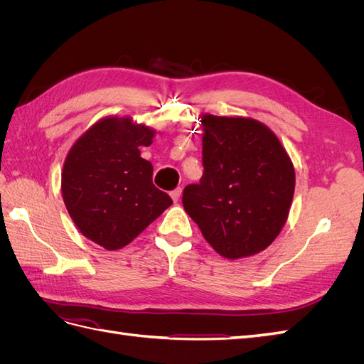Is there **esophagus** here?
Returning a JSON list of instances; mask_svg holds the SVG:
<instances>
[{"instance_id": "obj_1", "label": "esophagus", "mask_w": 364, "mask_h": 364, "mask_svg": "<svg viewBox=\"0 0 364 364\" xmlns=\"http://www.w3.org/2000/svg\"><path fill=\"white\" fill-rule=\"evenodd\" d=\"M181 194H182V188H176V190H173V191L170 193L171 199H173L174 202H178V200L181 199Z\"/></svg>"}]
</instances>
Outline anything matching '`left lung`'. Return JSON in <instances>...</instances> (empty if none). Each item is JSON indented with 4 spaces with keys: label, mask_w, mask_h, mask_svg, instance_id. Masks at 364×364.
<instances>
[{
    "label": "left lung",
    "mask_w": 364,
    "mask_h": 364,
    "mask_svg": "<svg viewBox=\"0 0 364 364\" xmlns=\"http://www.w3.org/2000/svg\"><path fill=\"white\" fill-rule=\"evenodd\" d=\"M203 176L182 203L205 240L228 259L269 247L287 222L294 168L273 132L243 117H202Z\"/></svg>",
    "instance_id": "1"
}]
</instances>
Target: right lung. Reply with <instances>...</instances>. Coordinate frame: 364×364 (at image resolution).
<instances>
[{
	"label": "right lung",
	"instance_id": "1",
	"mask_svg": "<svg viewBox=\"0 0 364 364\" xmlns=\"http://www.w3.org/2000/svg\"><path fill=\"white\" fill-rule=\"evenodd\" d=\"M155 130L132 118L107 117L71 147L62 171V196L73 222L98 246H127L173 200L151 182L153 165L141 158Z\"/></svg>",
	"mask_w": 364,
	"mask_h": 364
}]
</instances>
